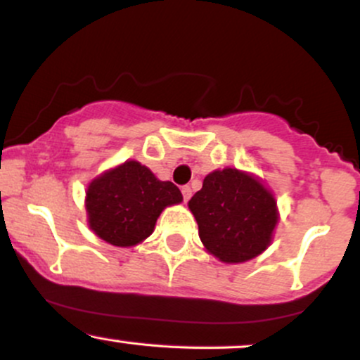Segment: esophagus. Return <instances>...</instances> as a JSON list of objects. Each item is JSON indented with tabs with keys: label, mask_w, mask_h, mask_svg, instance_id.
I'll return each mask as SVG.
<instances>
[{
	"label": "esophagus",
	"mask_w": 360,
	"mask_h": 360,
	"mask_svg": "<svg viewBox=\"0 0 360 360\" xmlns=\"http://www.w3.org/2000/svg\"><path fill=\"white\" fill-rule=\"evenodd\" d=\"M191 194H193L191 188H189V186H184V188H183V198H184V201H189V198H191Z\"/></svg>",
	"instance_id": "esophagus-1"
}]
</instances>
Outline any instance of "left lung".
<instances>
[{"instance_id":"obj_1","label":"left lung","mask_w":360,"mask_h":360,"mask_svg":"<svg viewBox=\"0 0 360 360\" xmlns=\"http://www.w3.org/2000/svg\"><path fill=\"white\" fill-rule=\"evenodd\" d=\"M188 206L206 250L226 264L262 254L279 218L269 189L257 177L232 167L210 172Z\"/></svg>"}]
</instances>
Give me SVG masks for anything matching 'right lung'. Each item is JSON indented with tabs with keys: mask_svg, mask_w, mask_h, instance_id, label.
<instances>
[{
	"mask_svg": "<svg viewBox=\"0 0 360 360\" xmlns=\"http://www.w3.org/2000/svg\"><path fill=\"white\" fill-rule=\"evenodd\" d=\"M183 201L179 188L159 181L137 160H127L91 181L86 191L89 229L101 240L134 247L154 232L166 206Z\"/></svg>",
	"mask_w": 360,
	"mask_h": 360,
	"instance_id": "right-lung-1",
	"label": "right lung"
}]
</instances>
